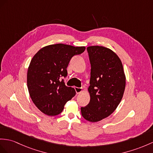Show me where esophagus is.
Returning a JSON list of instances; mask_svg holds the SVG:
<instances>
[{"label":"esophagus","mask_w":153,"mask_h":153,"mask_svg":"<svg viewBox=\"0 0 153 153\" xmlns=\"http://www.w3.org/2000/svg\"><path fill=\"white\" fill-rule=\"evenodd\" d=\"M74 89H75L76 93L77 94H80L83 90V88H78V87H74Z\"/></svg>","instance_id":"1"}]
</instances>
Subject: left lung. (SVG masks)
Returning a JSON list of instances; mask_svg holds the SVG:
<instances>
[{"instance_id": "8db88e82", "label": "left lung", "mask_w": 153, "mask_h": 153, "mask_svg": "<svg viewBox=\"0 0 153 153\" xmlns=\"http://www.w3.org/2000/svg\"><path fill=\"white\" fill-rule=\"evenodd\" d=\"M91 64L88 90L90 101L81 108L85 120L97 122L112 114L123 96L126 77L122 62L113 51L102 46L87 47Z\"/></svg>"}]
</instances>
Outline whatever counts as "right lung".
<instances>
[{"mask_svg":"<svg viewBox=\"0 0 153 153\" xmlns=\"http://www.w3.org/2000/svg\"><path fill=\"white\" fill-rule=\"evenodd\" d=\"M85 49L58 43L44 47L33 56L28 68L27 86L33 102L42 112L50 116L59 114L75 95L74 89L66 86L61 78L68 75L71 58Z\"/></svg>","mask_w":153,"mask_h":153,"instance_id":"1","label":"right lung"}]
</instances>
